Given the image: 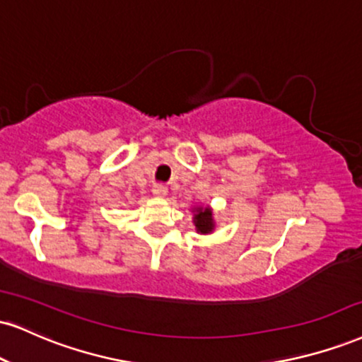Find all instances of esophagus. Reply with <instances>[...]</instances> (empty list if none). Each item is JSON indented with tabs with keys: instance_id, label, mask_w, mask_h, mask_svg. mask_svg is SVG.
Here are the masks:
<instances>
[{
	"instance_id": "obj_1",
	"label": "esophagus",
	"mask_w": 362,
	"mask_h": 362,
	"mask_svg": "<svg viewBox=\"0 0 362 362\" xmlns=\"http://www.w3.org/2000/svg\"><path fill=\"white\" fill-rule=\"evenodd\" d=\"M151 192H153L155 197L163 199L165 195L168 194V189L165 185H162V184H156V185H153V190H151Z\"/></svg>"
}]
</instances>
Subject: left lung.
I'll return each instance as SVG.
<instances>
[{
  "label": "left lung",
  "instance_id": "8db88e82",
  "mask_svg": "<svg viewBox=\"0 0 362 362\" xmlns=\"http://www.w3.org/2000/svg\"><path fill=\"white\" fill-rule=\"evenodd\" d=\"M194 224L197 233L200 234H209L212 233L216 228L214 216H212V211L209 207H194Z\"/></svg>",
  "mask_w": 362,
  "mask_h": 362
}]
</instances>
